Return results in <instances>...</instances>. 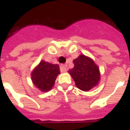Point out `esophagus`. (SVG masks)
Listing matches in <instances>:
<instances>
[{
  "mask_svg": "<svg viewBox=\"0 0 130 130\" xmlns=\"http://www.w3.org/2000/svg\"><path fill=\"white\" fill-rule=\"evenodd\" d=\"M60 68H61L62 72H66L68 70V65H60Z\"/></svg>",
  "mask_w": 130,
  "mask_h": 130,
  "instance_id": "obj_1",
  "label": "esophagus"
}]
</instances>
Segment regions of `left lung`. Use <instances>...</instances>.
<instances>
[{"mask_svg":"<svg viewBox=\"0 0 130 130\" xmlns=\"http://www.w3.org/2000/svg\"><path fill=\"white\" fill-rule=\"evenodd\" d=\"M73 62L74 68L68 72L77 88L87 92L98 85L100 80V69L92 58L80 55Z\"/></svg>","mask_w":130,"mask_h":130,"instance_id":"obj_1","label":"left lung"}]
</instances>
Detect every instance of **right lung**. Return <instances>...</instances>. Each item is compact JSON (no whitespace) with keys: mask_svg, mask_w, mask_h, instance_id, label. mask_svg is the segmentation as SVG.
Instances as JSON below:
<instances>
[{"mask_svg":"<svg viewBox=\"0 0 130 130\" xmlns=\"http://www.w3.org/2000/svg\"><path fill=\"white\" fill-rule=\"evenodd\" d=\"M59 74L60 72L58 64H51L42 60L32 71L31 80L35 87L45 92L53 87Z\"/></svg>","mask_w":130,"mask_h":130,"instance_id":"add662e5","label":"right lung"}]
</instances>
